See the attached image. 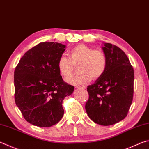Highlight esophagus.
<instances>
[{
	"mask_svg": "<svg viewBox=\"0 0 149 149\" xmlns=\"http://www.w3.org/2000/svg\"><path fill=\"white\" fill-rule=\"evenodd\" d=\"M75 88H85V86H75Z\"/></svg>",
	"mask_w": 149,
	"mask_h": 149,
	"instance_id": "esophagus-1",
	"label": "esophagus"
}]
</instances>
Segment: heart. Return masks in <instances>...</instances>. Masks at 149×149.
Returning a JSON list of instances; mask_svg holds the SVG:
<instances>
[{
  "label": "heart",
  "mask_w": 149,
  "mask_h": 149,
  "mask_svg": "<svg viewBox=\"0 0 149 149\" xmlns=\"http://www.w3.org/2000/svg\"><path fill=\"white\" fill-rule=\"evenodd\" d=\"M77 65L79 72L66 79L68 83L74 85L102 77L107 68V58L103 51L80 44L69 51L68 57L61 55L57 63L59 72L65 77L72 74Z\"/></svg>",
  "instance_id": "obj_1"
}]
</instances>
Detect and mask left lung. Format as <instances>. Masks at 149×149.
I'll return each mask as SVG.
<instances>
[{
  "label": "left lung",
  "mask_w": 149,
  "mask_h": 149,
  "mask_svg": "<svg viewBox=\"0 0 149 149\" xmlns=\"http://www.w3.org/2000/svg\"><path fill=\"white\" fill-rule=\"evenodd\" d=\"M107 58L106 70L87 86L85 109L96 124L109 126L123 120L133 100L134 72L125 53L109 43L102 47Z\"/></svg>",
  "instance_id": "left-lung-1"
}]
</instances>
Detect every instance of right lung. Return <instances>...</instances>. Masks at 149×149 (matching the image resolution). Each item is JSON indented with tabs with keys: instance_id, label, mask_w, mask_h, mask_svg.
I'll return each instance as SVG.
<instances>
[{
	"instance_id": "right-lung-1",
	"label": "right lung",
	"mask_w": 149,
	"mask_h": 149,
	"mask_svg": "<svg viewBox=\"0 0 149 149\" xmlns=\"http://www.w3.org/2000/svg\"><path fill=\"white\" fill-rule=\"evenodd\" d=\"M66 45L42 42L26 51L14 71L15 104L28 123L39 127L58 123L63 101L74 86L63 81L57 63Z\"/></svg>"
}]
</instances>
